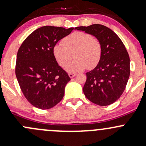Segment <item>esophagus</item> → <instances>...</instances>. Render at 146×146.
<instances>
[{"instance_id": "34e87169", "label": "esophagus", "mask_w": 146, "mask_h": 146, "mask_svg": "<svg viewBox=\"0 0 146 146\" xmlns=\"http://www.w3.org/2000/svg\"><path fill=\"white\" fill-rule=\"evenodd\" d=\"M76 73H68V76L69 77H70V78H73V77H75V76H76Z\"/></svg>"}]
</instances>
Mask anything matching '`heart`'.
<instances>
[{"label": "heart", "instance_id": "heart-1", "mask_svg": "<svg viewBox=\"0 0 146 146\" xmlns=\"http://www.w3.org/2000/svg\"><path fill=\"white\" fill-rule=\"evenodd\" d=\"M102 52L100 40L82 31L71 33L63 40L62 43L56 44L52 49L55 60L63 68L74 53L76 59L66 67V70L69 73H76L86 68L90 70L94 68L100 62Z\"/></svg>", "mask_w": 146, "mask_h": 146}]
</instances>
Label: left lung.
<instances>
[{"label":"left lung","mask_w":146,"mask_h":146,"mask_svg":"<svg viewBox=\"0 0 146 146\" xmlns=\"http://www.w3.org/2000/svg\"><path fill=\"white\" fill-rule=\"evenodd\" d=\"M99 39L103 48L100 62L86 73L83 92L90 101L108 106L124 92L130 75V59L125 45L111 29L101 24L76 27Z\"/></svg>","instance_id":"8db88e82"}]
</instances>
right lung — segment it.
<instances>
[{"mask_svg": "<svg viewBox=\"0 0 146 146\" xmlns=\"http://www.w3.org/2000/svg\"><path fill=\"white\" fill-rule=\"evenodd\" d=\"M73 28L45 26L32 32L22 42L17 56L15 74L21 92L31 105L50 109L63 99L68 73L53 56V47Z\"/></svg>", "mask_w": 146, "mask_h": 146, "instance_id": "add662e5", "label": "right lung"}]
</instances>
